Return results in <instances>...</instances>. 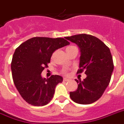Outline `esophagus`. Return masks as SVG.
<instances>
[{"label": "esophagus", "mask_w": 124, "mask_h": 124, "mask_svg": "<svg viewBox=\"0 0 124 124\" xmlns=\"http://www.w3.org/2000/svg\"><path fill=\"white\" fill-rule=\"evenodd\" d=\"M69 80V78H63V81H68Z\"/></svg>", "instance_id": "obj_1"}]
</instances>
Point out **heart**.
<instances>
[{"instance_id":"1","label":"heart","mask_w":124,"mask_h":124,"mask_svg":"<svg viewBox=\"0 0 124 124\" xmlns=\"http://www.w3.org/2000/svg\"><path fill=\"white\" fill-rule=\"evenodd\" d=\"M74 47H75V46H69L68 47H67L66 50H69V49L72 48H74ZM63 72H67V70H65L63 71Z\"/></svg>"}]
</instances>
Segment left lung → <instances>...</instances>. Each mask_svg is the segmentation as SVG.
<instances>
[{
	"label": "left lung",
	"instance_id": "1",
	"mask_svg": "<svg viewBox=\"0 0 124 124\" xmlns=\"http://www.w3.org/2000/svg\"><path fill=\"white\" fill-rule=\"evenodd\" d=\"M65 38L79 47L80 69L78 72L85 70L87 75L83 81L75 79L78 89L70 93V97L79 104L94 103L102 96L111 80L114 69L111 51L101 40L91 35L78 34Z\"/></svg>",
	"mask_w": 124,
	"mask_h": 124
}]
</instances>
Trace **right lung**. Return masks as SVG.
<instances>
[{"mask_svg": "<svg viewBox=\"0 0 124 124\" xmlns=\"http://www.w3.org/2000/svg\"><path fill=\"white\" fill-rule=\"evenodd\" d=\"M69 44L64 38L37 37L16 48L11 64L12 77L17 91L27 103L43 106L50 101L63 78L52 75L46 79L41 73L48 67L54 52Z\"/></svg>", "mask_w": 124, "mask_h": 124, "instance_id": "1", "label": "right lung"}]
</instances>
